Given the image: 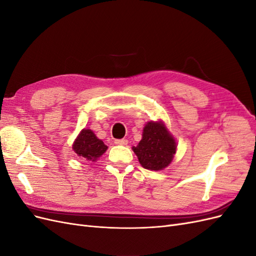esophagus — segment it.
<instances>
[{
	"label": "esophagus",
	"mask_w": 256,
	"mask_h": 256,
	"mask_svg": "<svg viewBox=\"0 0 256 256\" xmlns=\"http://www.w3.org/2000/svg\"><path fill=\"white\" fill-rule=\"evenodd\" d=\"M115 144L116 145H122L125 146L128 144V141L126 140V138H120V140H115Z\"/></svg>",
	"instance_id": "1"
}]
</instances>
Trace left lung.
I'll use <instances>...</instances> for the list:
<instances>
[{
  "mask_svg": "<svg viewBox=\"0 0 256 256\" xmlns=\"http://www.w3.org/2000/svg\"><path fill=\"white\" fill-rule=\"evenodd\" d=\"M176 142L162 122H148L143 128L142 140L132 150L144 168L160 171L171 164Z\"/></svg>",
  "mask_w": 256,
  "mask_h": 256,
  "instance_id": "8db88e82",
  "label": "left lung"
}]
</instances>
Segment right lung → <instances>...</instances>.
I'll list each match as a JSON object with an SVG mask.
<instances>
[{
    "mask_svg": "<svg viewBox=\"0 0 256 256\" xmlns=\"http://www.w3.org/2000/svg\"><path fill=\"white\" fill-rule=\"evenodd\" d=\"M72 150L85 160L96 161L106 152L108 146L90 129H82L74 142Z\"/></svg>",
    "mask_w": 256,
    "mask_h": 256,
    "instance_id": "right-lung-1",
    "label": "right lung"
}]
</instances>
